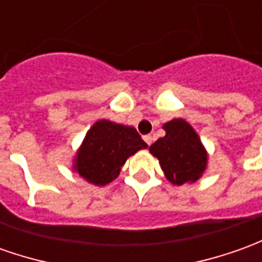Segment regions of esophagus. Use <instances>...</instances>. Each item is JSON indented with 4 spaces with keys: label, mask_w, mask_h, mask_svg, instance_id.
<instances>
[{
    "label": "esophagus",
    "mask_w": 262,
    "mask_h": 262,
    "mask_svg": "<svg viewBox=\"0 0 262 262\" xmlns=\"http://www.w3.org/2000/svg\"><path fill=\"white\" fill-rule=\"evenodd\" d=\"M143 139H145V142L147 145H152L154 143V136L152 135H146V136H143Z\"/></svg>",
    "instance_id": "34e87169"
}]
</instances>
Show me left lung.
<instances>
[{"label":"left lung","mask_w":262,"mask_h":262,"mask_svg":"<svg viewBox=\"0 0 262 262\" xmlns=\"http://www.w3.org/2000/svg\"><path fill=\"white\" fill-rule=\"evenodd\" d=\"M163 129L166 135L150 145L149 152L158 158L170 183L196 182L208 166V152L198 133L183 119L170 120Z\"/></svg>","instance_id":"8db88e82"}]
</instances>
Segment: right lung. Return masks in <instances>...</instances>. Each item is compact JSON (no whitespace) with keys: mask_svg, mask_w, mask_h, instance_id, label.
<instances>
[{"mask_svg":"<svg viewBox=\"0 0 262 262\" xmlns=\"http://www.w3.org/2000/svg\"><path fill=\"white\" fill-rule=\"evenodd\" d=\"M146 147L135 127L101 119L86 133L73 159V170L89 183L104 186L119 176L127 158Z\"/></svg>","mask_w":262,"mask_h":262,"instance_id":"1","label":"right lung"}]
</instances>
